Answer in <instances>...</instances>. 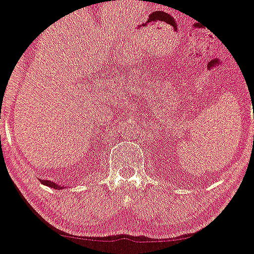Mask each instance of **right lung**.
<instances>
[{
	"mask_svg": "<svg viewBox=\"0 0 254 254\" xmlns=\"http://www.w3.org/2000/svg\"><path fill=\"white\" fill-rule=\"evenodd\" d=\"M40 182H42L43 185H46L49 186V188H52V189H56V190H61V189H64L63 186H60V184H56L54 182H50V180H43L40 179Z\"/></svg>",
	"mask_w": 254,
	"mask_h": 254,
	"instance_id": "1",
	"label": "right lung"
}]
</instances>
